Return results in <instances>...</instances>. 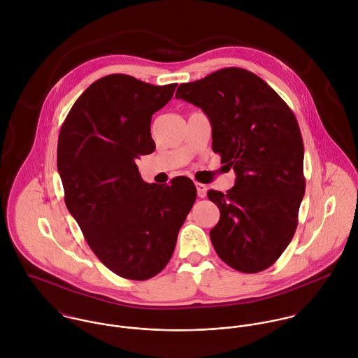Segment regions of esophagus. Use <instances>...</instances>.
Segmentation results:
<instances>
[{
    "label": "esophagus",
    "mask_w": 358,
    "mask_h": 358,
    "mask_svg": "<svg viewBox=\"0 0 358 358\" xmlns=\"http://www.w3.org/2000/svg\"><path fill=\"white\" fill-rule=\"evenodd\" d=\"M196 187H197V194H199V197L204 199L205 196H206V190H208L206 185H203V183H196Z\"/></svg>",
    "instance_id": "obj_1"
}]
</instances>
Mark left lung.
I'll return each instance as SVG.
<instances>
[{
    "label": "left lung",
    "instance_id": "1",
    "mask_svg": "<svg viewBox=\"0 0 358 358\" xmlns=\"http://www.w3.org/2000/svg\"><path fill=\"white\" fill-rule=\"evenodd\" d=\"M176 99L200 107L212 125V150L236 172L226 194L209 190L220 210L210 241L241 273L266 270L285 251L305 196L303 141L277 92L254 73L227 67L180 84Z\"/></svg>",
    "mask_w": 358,
    "mask_h": 358
}]
</instances>
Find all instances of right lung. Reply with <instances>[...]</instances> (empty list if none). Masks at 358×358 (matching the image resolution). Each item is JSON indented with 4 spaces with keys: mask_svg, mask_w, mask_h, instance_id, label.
<instances>
[{
    "mask_svg": "<svg viewBox=\"0 0 358 358\" xmlns=\"http://www.w3.org/2000/svg\"><path fill=\"white\" fill-rule=\"evenodd\" d=\"M175 88L106 76L73 104L59 134L66 206L94 254L128 280H149L166 266L197 197L192 179L149 185L136 165L153 153L152 117Z\"/></svg>",
    "mask_w": 358,
    "mask_h": 358,
    "instance_id": "add662e5",
    "label": "right lung"
}]
</instances>
